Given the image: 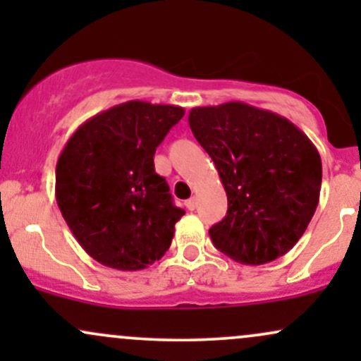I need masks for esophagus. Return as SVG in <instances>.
Wrapping results in <instances>:
<instances>
[{
  "label": "esophagus",
  "mask_w": 361,
  "mask_h": 361,
  "mask_svg": "<svg viewBox=\"0 0 361 361\" xmlns=\"http://www.w3.org/2000/svg\"><path fill=\"white\" fill-rule=\"evenodd\" d=\"M185 205H186V209H188V210H195V209H197V200H195V197L188 198V200L185 202Z\"/></svg>",
  "instance_id": "1"
}]
</instances>
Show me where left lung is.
Returning <instances> with one entry per match:
<instances>
[{
    "label": "left lung",
    "instance_id": "left-lung-1",
    "mask_svg": "<svg viewBox=\"0 0 361 361\" xmlns=\"http://www.w3.org/2000/svg\"><path fill=\"white\" fill-rule=\"evenodd\" d=\"M188 123L227 195V215L209 231L214 246L243 264L288 252L319 204L316 146L288 118L243 102L195 106Z\"/></svg>",
    "mask_w": 361,
    "mask_h": 361
}]
</instances>
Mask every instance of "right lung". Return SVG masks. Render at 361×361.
Listing matches in <instances>:
<instances>
[{
	"instance_id": "right-lung-1",
	"label": "right lung",
	"mask_w": 361,
	"mask_h": 361,
	"mask_svg": "<svg viewBox=\"0 0 361 361\" xmlns=\"http://www.w3.org/2000/svg\"><path fill=\"white\" fill-rule=\"evenodd\" d=\"M185 110L130 100L86 120L56 166V200L93 259L120 271L159 261L185 210L154 171L156 147Z\"/></svg>"
}]
</instances>
